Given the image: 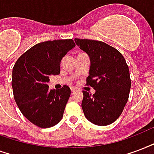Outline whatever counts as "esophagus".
Instances as JSON below:
<instances>
[{
  "label": "esophagus",
  "instance_id": "34e87169",
  "mask_svg": "<svg viewBox=\"0 0 154 154\" xmlns=\"http://www.w3.org/2000/svg\"><path fill=\"white\" fill-rule=\"evenodd\" d=\"M71 91H72V92H75V91H76V88H71Z\"/></svg>",
  "mask_w": 154,
  "mask_h": 154
}]
</instances>
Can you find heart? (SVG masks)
Listing matches in <instances>:
<instances>
[{
  "instance_id": "b5f03b06",
  "label": "heart",
  "mask_w": 154,
  "mask_h": 154,
  "mask_svg": "<svg viewBox=\"0 0 154 154\" xmlns=\"http://www.w3.org/2000/svg\"><path fill=\"white\" fill-rule=\"evenodd\" d=\"M83 53H80V54H83Z\"/></svg>"
}]
</instances>
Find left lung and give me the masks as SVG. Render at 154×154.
I'll list each match as a JSON object with an SVG mask.
<instances>
[{
    "instance_id": "left-lung-1",
    "label": "left lung",
    "mask_w": 154,
    "mask_h": 154,
    "mask_svg": "<svg viewBox=\"0 0 154 154\" xmlns=\"http://www.w3.org/2000/svg\"><path fill=\"white\" fill-rule=\"evenodd\" d=\"M75 42L90 58L87 85L96 91L92 95L83 91L84 116L94 125H108L120 116L128 100L131 79L128 65L116 49L103 42L79 38Z\"/></svg>"
}]
</instances>
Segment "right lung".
<instances>
[{
  "mask_svg": "<svg viewBox=\"0 0 154 154\" xmlns=\"http://www.w3.org/2000/svg\"><path fill=\"white\" fill-rule=\"evenodd\" d=\"M75 46L72 39L40 42L25 52L13 68L12 88L14 100L25 117L35 125L46 128L63 118L71 95L68 86L49 89L50 76L60 73V63Z\"/></svg>",
  "mask_w": 154,
  "mask_h": 154,
  "instance_id": "right-lung-1",
  "label": "right lung"
}]
</instances>
